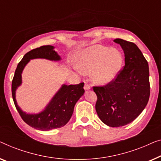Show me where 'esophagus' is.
I'll list each match as a JSON object with an SVG mask.
<instances>
[{
    "instance_id": "34e87169",
    "label": "esophagus",
    "mask_w": 161,
    "mask_h": 161,
    "mask_svg": "<svg viewBox=\"0 0 161 161\" xmlns=\"http://www.w3.org/2000/svg\"><path fill=\"white\" fill-rule=\"evenodd\" d=\"M84 89H85V90H90V86L88 85V84H87V83H85V85H84Z\"/></svg>"
}]
</instances>
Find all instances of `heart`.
<instances>
[{
  "label": "heart",
  "mask_w": 161,
  "mask_h": 161,
  "mask_svg": "<svg viewBox=\"0 0 161 161\" xmlns=\"http://www.w3.org/2000/svg\"><path fill=\"white\" fill-rule=\"evenodd\" d=\"M76 65L81 73L90 74L92 80L98 85L112 81L123 65V55L118 49L95 44L76 54Z\"/></svg>",
  "instance_id": "heart-1"
}]
</instances>
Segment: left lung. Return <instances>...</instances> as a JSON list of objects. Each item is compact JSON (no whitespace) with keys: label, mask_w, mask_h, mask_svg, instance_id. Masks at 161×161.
Returning <instances> with one entry per match:
<instances>
[{"label":"left lung","mask_w":161,"mask_h":161,"mask_svg":"<svg viewBox=\"0 0 161 161\" xmlns=\"http://www.w3.org/2000/svg\"><path fill=\"white\" fill-rule=\"evenodd\" d=\"M125 54V65L114 80L103 86H95L96 110L99 118L110 127H121L133 122L148 103L150 86L148 63L134 43L114 40Z\"/></svg>","instance_id":"8db88e82"}]
</instances>
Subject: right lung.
Wrapping results in <instances>:
<instances>
[{
    "mask_svg": "<svg viewBox=\"0 0 161 161\" xmlns=\"http://www.w3.org/2000/svg\"><path fill=\"white\" fill-rule=\"evenodd\" d=\"M44 58L49 60H60V57L50 45L42 46L32 49L24 55L18 63L12 83L14 103L25 123L33 128L40 130H49L64 126L71 119L74 106L85 92L84 83L78 85H63L55 95L45 109L38 114H30L22 112L18 106L15 98L17 88L22 84V72L31 59Z\"/></svg>",
    "mask_w": 161,
    "mask_h": 161,
    "instance_id": "right-lung-1",
    "label": "right lung"
}]
</instances>
